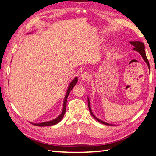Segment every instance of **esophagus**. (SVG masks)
<instances>
[{
    "label": "esophagus",
    "instance_id": "obj_1",
    "mask_svg": "<svg viewBox=\"0 0 156 156\" xmlns=\"http://www.w3.org/2000/svg\"><path fill=\"white\" fill-rule=\"evenodd\" d=\"M80 78L83 80L88 81L89 79L91 78L90 73H88V72H83V73H82L81 75H80Z\"/></svg>",
    "mask_w": 156,
    "mask_h": 156
}]
</instances>
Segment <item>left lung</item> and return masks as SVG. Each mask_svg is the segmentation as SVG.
<instances>
[{
	"instance_id": "1",
	"label": "left lung",
	"mask_w": 156,
	"mask_h": 156,
	"mask_svg": "<svg viewBox=\"0 0 156 156\" xmlns=\"http://www.w3.org/2000/svg\"><path fill=\"white\" fill-rule=\"evenodd\" d=\"M130 43L132 44V45L134 46V48L133 49V50H135V51H138L140 54L141 55L142 58L145 61V62L147 63V65H148V67L150 69V66H149V60H148L147 56H146V53H145V50H144V44L143 43H142V42H140V41H135V42H130ZM87 101H88V107H89V112L91 113V115L93 116V117L96 119L97 121H98L100 123H102L104 124L105 125H113L112 124H109V123H107L104 122V121H102L101 120H100L99 118H98L97 117H96L94 114L93 113H92V111L91 109V106H90V102H89V98H88L87 99Z\"/></svg>"
}]
</instances>
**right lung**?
Listing matches in <instances>:
<instances>
[{"label": "right lung", "instance_id": "right-lung-1", "mask_svg": "<svg viewBox=\"0 0 156 156\" xmlns=\"http://www.w3.org/2000/svg\"><path fill=\"white\" fill-rule=\"evenodd\" d=\"M77 82H78V78L76 77L72 82H71L69 84L68 89L67 90V93H66V95H65V98H64V101H63L62 112L56 118H55V119L52 120L47 121V122H41V123H32L31 122V124L34 125L38 126H51V125H56V124L60 122V120H61L63 118V117H64V115H65V112H66V105H67V98H68L69 94L71 90L73 89V87H74L76 84V83H77Z\"/></svg>", "mask_w": 156, "mask_h": 156}]
</instances>
